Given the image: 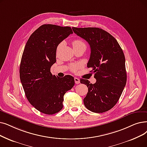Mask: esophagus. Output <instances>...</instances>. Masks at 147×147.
<instances>
[{
	"label": "esophagus",
	"mask_w": 147,
	"mask_h": 147,
	"mask_svg": "<svg viewBox=\"0 0 147 147\" xmlns=\"http://www.w3.org/2000/svg\"><path fill=\"white\" fill-rule=\"evenodd\" d=\"M74 81H75V83L76 84H80V79L77 78H74Z\"/></svg>",
	"instance_id": "1"
}]
</instances>
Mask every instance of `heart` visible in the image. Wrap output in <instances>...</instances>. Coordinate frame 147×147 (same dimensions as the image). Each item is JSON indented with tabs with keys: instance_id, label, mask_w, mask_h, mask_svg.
Instances as JSON below:
<instances>
[{
	"instance_id": "heart-1",
	"label": "heart",
	"mask_w": 147,
	"mask_h": 147,
	"mask_svg": "<svg viewBox=\"0 0 147 147\" xmlns=\"http://www.w3.org/2000/svg\"><path fill=\"white\" fill-rule=\"evenodd\" d=\"M72 44H73V47L74 49H78L79 47H84L86 48V44L85 43L84 41H83L81 40H75L72 42ZM61 46V44H59V47H60ZM82 67V65L80 63H73L70 67V69L73 72H76L78 71L79 69H80Z\"/></svg>"
}]
</instances>
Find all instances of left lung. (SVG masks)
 <instances>
[{"label": "left lung", "instance_id": "left-lung-1", "mask_svg": "<svg viewBox=\"0 0 147 147\" xmlns=\"http://www.w3.org/2000/svg\"><path fill=\"white\" fill-rule=\"evenodd\" d=\"M77 35L90 46V58L87 63L96 82L80 79L88 92L84 103L88 110L103 113L117 104L127 82L125 56L117 40L107 32L98 28H72ZM90 71V72H91Z\"/></svg>", "mask_w": 147, "mask_h": 147}]
</instances>
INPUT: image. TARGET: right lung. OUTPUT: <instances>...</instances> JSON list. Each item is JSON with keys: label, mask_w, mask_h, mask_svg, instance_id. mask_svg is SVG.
I'll return each mask as SVG.
<instances>
[{"label": "right lung", "mask_w": 147, "mask_h": 147, "mask_svg": "<svg viewBox=\"0 0 147 147\" xmlns=\"http://www.w3.org/2000/svg\"><path fill=\"white\" fill-rule=\"evenodd\" d=\"M71 34L69 26L43 24L32 34L25 46L20 66V80L29 103L43 113L59 112L63 95L74 85L73 76L59 78L50 72L56 61L57 47Z\"/></svg>", "instance_id": "add662e5"}]
</instances>
